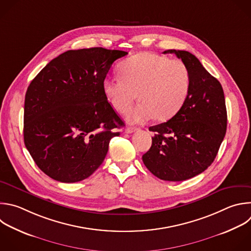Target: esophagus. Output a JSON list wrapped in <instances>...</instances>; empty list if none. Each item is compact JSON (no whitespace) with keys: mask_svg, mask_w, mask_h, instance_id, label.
<instances>
[{"mask_svg":"<svg viewBox=\"0 0 251 251\" xmlns=\"http://www.w3.org/2000/svg\"><path fill=\"white\" fill-rule=\"evenodd\" d=\"M138 130H139V128H137V127H128V128L125 130V132L131 134V133H134V132H136V131H138Z\"/></svg>","mask_w":251,"mask_h":251,"instance_id":"34e87169","label":"esophagus"}]
</instances>
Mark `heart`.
Listing matches in <instances>:
<instances>
[{
    "label": "heart",
    "mask_w": 251,
    "mask_h": 251,
    "mask_svg": "<svg viewBox=\"0 0 251 251\" xmlns=\"http://www.w3.org/2000/svg\"><path fill=\"white\" fill-rule=\"evenodd\" d=\"M119 74L120 76L103 80V93L119 113L132 107L138 94L141 103L127 115L132 123L171 119L181 109L190 92L191 74L187 65L165 56L136 54L120 64Z\"/></svg>",
    "instance_id": "obj_1"
}]
</instances>
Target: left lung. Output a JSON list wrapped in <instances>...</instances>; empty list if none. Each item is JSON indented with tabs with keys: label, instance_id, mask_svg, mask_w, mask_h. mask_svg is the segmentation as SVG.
Masks as SVG:
<instances>
[{
	"label": "left lung",
	"instance_id": "1",
	"mask_svg": "<svg viewBox=\"0 0 251 251\" xmlns=\"http://www.w3.org/2000/svg\"><path fill=\"white\" fill-rule=\"evenodd\" d=\"M184 62L191 74L188 98L169 121L151 126V147L143 154L146 168L157 178L183 181L206 171L214 161L226 131L224 91L190 52L166 50Z\"/></svg>",
	"mask_w": 251,
	"mask_h": 251
}]
</instances>
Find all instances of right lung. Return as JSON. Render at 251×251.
Returning a JSON list of instances; mask_svg holds the SVG:
<instances>
[{
	"mask_svg": "<svg viewBox=\"0 0 251 251\" xmlns=\"http://www.w3.org/2000/svg\"><path fill=\"white\" fill-rule=\"evenodd\" d=\"M127 54L101 47L69 50L31 80L25 100L24 139L49 177L77 182L103 162L110 140L125 125L102 85L113 62Z\"/></svg>",
	"mask_w": 251,
	"mask_h": 251,
	"instance_id": "1",
	"label": "right lung"
}]
</instances>
